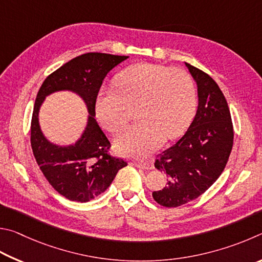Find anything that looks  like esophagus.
<instances>
[{
	"label": "esophagus",
	"mask_w": 262,
	"mask_h": 262,
	"mask_svg": "<svg viewBox=\"0 0 262 262\" xmlns=\"http://www.w3.org/2000/svg\"><path fill=\"white\" fill-rule=\"evenodd\" d=\"M135 166L137 168H140V169H144V170H152L154 168L153 166V162L152 161H146V162H136Z\"/></svg>",
	"instance_id": "1"
}]
</instances>
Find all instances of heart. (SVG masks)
I'll list each match as a JSON object with an SVG mask.
<instances>
[{"instance_id": "obj_1", "label": "heart", "mask_w": 262, "mask_h": 262, "mask_svg": "<svg viewBox=\"0 0 262 262\" xmlns=\"http://www.w3.org/2000/svg\"><path fill=\"white\" fill-rule=\"evenodd\" d=\"M115 89H101L94 108L101 126L117 132L126 123L127 105H135L139 123L126 127L115 139L119 153L145 158L163 139L181 136L192 122L196 90L189 73L153 63H138L119 71Z\"/></svg>"}]
</instances>
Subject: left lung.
Instances as JSON below:
<instances>
[{
  "mask_svg": "<svg viewBox=\"0 0 262 262\" xmlns=\"http://www.w3.org/2000/svg\"><path fill=\"white\" fill-rule=\"evenodd\" d=\"M185 66L198 87V109L185 135L155 160V168L168 178L152 195L164 207L190 203L208 190L226 168L233 144L231 115L222 91L207 73Z\"/></svg>",
  "mask_w": 262,
  "mask_h": 262,
  "instance_id": "1",
  "label": "left lung"
}]
</instances>
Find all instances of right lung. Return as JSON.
Wrapping results in <instances>:
<instances>
[{
    "label": "right lung",
    "mask_w": 262,
    "mask_h": 262,
    "mask_svg": "<svg viewBox=\"0 0 262 262\" xmlns=\"http://www.w3.org/2000/svg\"><path fill=\"white\" fill-rule=\"evenodd\" d=\"M128 56L87 53L72 58L46 78L36 95L31 123V146L49 184L67 199L87 203L112 184L119 169L127 166L110 157V143L95 119L94 102L107 73ZM68 90L84 101L89 112L82 136L70 145L45 138L38 122L39 108L48 95Z\"/></svg>",
    "instance_id": "1"
}]
</instances>
